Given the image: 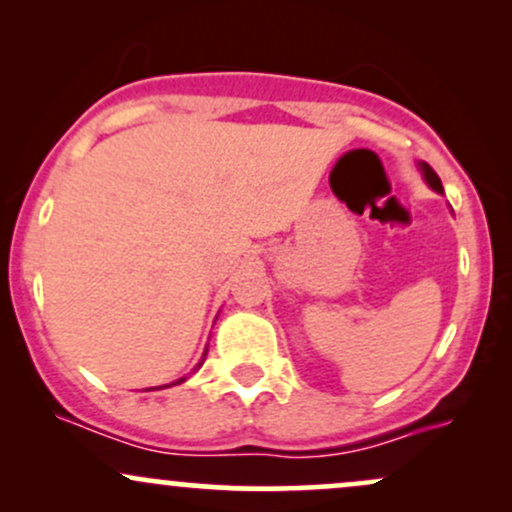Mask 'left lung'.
Segmentation results:
<instances>
[{
	"label": "left lung",
	"mask_w": 512,
	"mask_h": 512,
	"mask_svg": "<svg viewBox=\"0 0 512 512\" xmlns=\"http://www.w3.org/2000/svg\"><path fill=\"white\" fill-rule=\"evenodd\" d=\"M421 170H424V178L428 180V185H431L433 190L443 192V185H440V178H438L436 170H433L431 166H428V163H421Z\"/></svg>",
	"instance_id": "8db88e82"
}]
</instances>
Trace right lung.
Returning a JSON list of instances; mask_svg holds the SVG:
<instances>
[{
	"label": "right lung",
	"mask_w": 512,
	"mask_h": 512,
	"mask_svg": "<svg viewBox=\"0 0 512 512\" xmlns=\"http://www.w3.org/2000/svg\"><path fill=\"white\" fill-rule=\"evenodd\" d=\"M182 380H185V378H182ZM182 380H178V383H182Z\"/></svg>",
	"instance_id": "right-lung-1"
}]
</instances>
